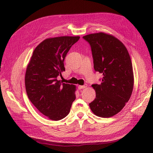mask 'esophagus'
Masks as SVG:
<instances>
[{
  "label": "esophagus",
  "mask_w": 153,
  "mask_h": 153,
  "mask_svg": "<svg viewBox=\"0 0 153 153\" xmlns=\"http://www.w3.org/2000/svg\"><path fill=\"white\" fill-rule=\"evenodd\" d=\"M78 89H85V88L87 87V85H78Z\"/></svg>",
  "instance_id": "obj_1"
}]
</instances>
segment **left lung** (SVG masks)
Masks as SVG:
<instances>
[{"mask_svg": "<svg viewBox=\"0 0 153 153\" xmlns=\"http://www.w3.org/2000/svg\"><path fill=\"white\" fill-rule=\"evenodd\" d=\"M91 45L96 71L103 74L100 84H93L96 98L89 106L96 115L110 117L130 98L134 84L133 66L124 45L114 36L99 32L83 37Z\"/></svg>", "mask_w": 153, "mask_h": 153, "instance_id": "8db88e82", "label": "left lung"}]
</instances>
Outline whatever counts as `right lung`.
Instances as JSON below:
<instances>
[{
	"mask_svg": "<svg viewBox=\"0 0 153 153\" xmlns=\"http://www.w3.org/2000/svg\"><path fill=\"white\" fill-rule=\"evenodd\" d=\"M79 39V36H61L45 39L34 49L27 67L25 85L28 98L53 121L66 117L76 98V86L61 82L57 76L65 71L64 59Z\"/></svg>",
	"mask_w": 153,
	"mask_h": 153,
	"instance_id": "right-lung-1",
	"label": "right lung"
}]
</instances>
